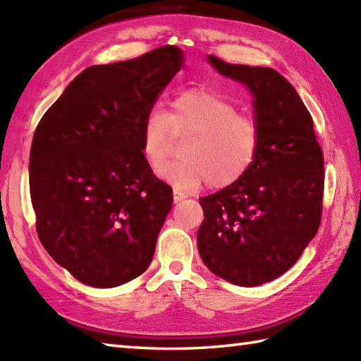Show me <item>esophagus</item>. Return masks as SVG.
<instances>
[{
  "label": "esophagus",
  "mask_w": 361,
  "mask_h": 361,
  "mask_svg": "<svg viewBox=\"0 0 361 361\" xmlns=\"http://www.w3.org/2000/svg\"><path fill=\"white\" fill-rule=\"evenodd\" d=\"M186 197H188V195H186L185 192H181L180 189H173V202H175V203L185 200Z\"/></svg>",
  "instance_id": "1"
}]
</instances>
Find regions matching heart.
<instances>
[{
    "label": "heart",
    "mask_w": 361,
    "mask_h": 361,
    "mask_svg": "<svg viewBox=\"0 0 361 361\" xmlns=\"http://www.w3.org/2000/svg\"><path fill=\"white\" fill-rule=\"evenodd\" d=\"M175 135L187 140L180 148L182 158L168 165ZM260 147L262 130L257 121L240 113L225 94L203 87L181 91L171 114L153 106L142 132V152L152 171L183 190L206 183L211 189L235 185L256 164Z\"/></svg>",
    "instance_id": "heart-1"
}]
</instances>
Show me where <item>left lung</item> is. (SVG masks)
I'll list each match as a JSON object with an SVG mask.
<instances>
[{"instance_id": "1", "label": "left lung", "mask_w": 361, "mask_h": 361, "mask_svg": "<svg viewBox=\"0 0 361 361\" xmlns=\"http://www.w3.org/2000/svg\"><path fill=\"white\" fill-rule=\"evenodd\" d=\"M216 70L255 96L262 147L235 185L203 197L197 243L204 265L235 286L270 282L296 264L323 214L324 157L313 121L291 83L273 68L233 65L209 56Z\"/></svg>"}]
</instances>
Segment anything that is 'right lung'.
Returning <instances> with one entry per match:
<instances>
[{
  "instance_id": "add662e5",
  "label": "right lung",
  "mask_w": 361,
  "mask_h": 361,
  "mask_svg": "<svg viewBox=\"0 0 361 361\" xmlns=\"http://www.w3.org/2000/svg\"><path fill=\"white\" fill-rule=\"evenodd\" d=\"M181 66L171 44L90 66L35 128L29 188L38 239L87 286H122L152 262L173 198L145 161L142 132Z\"/></svg>"
}]
</instances>
